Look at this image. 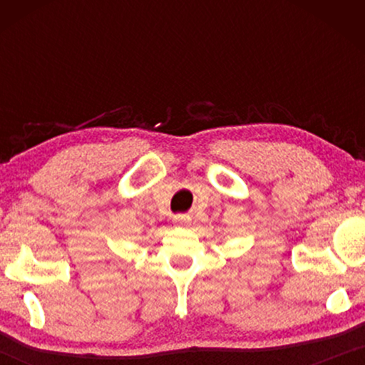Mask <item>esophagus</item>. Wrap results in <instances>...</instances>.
Wrapping results in <instances>:
<instances>
[{
    "label": "esophagus",
    "mask_w": 365,
    "mask_h": 365,
    "mask_svg": "<svg viewBox=\"0 0 365 365\" xmlns=\"http://www.w3.org/2000/svg\"><path fill=\"white\" fill-rule=\"evenodd\" d=\"M174 222H176L178 226H189L191 216H189V214H176V216H174Z\"/></svg>",
    "instance_id": "esophagus-1"
}]
</instances>
